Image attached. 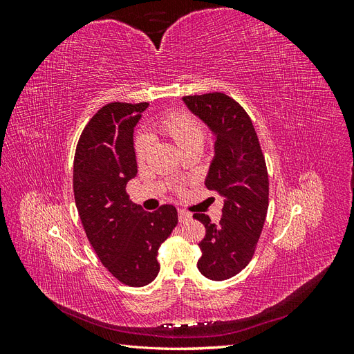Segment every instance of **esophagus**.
I'll list each match as a JSON object with an SVG mask.
<instances>
[{
	"label": "esophagus",
	"mask_w": 354,
	"mask_h": 354,
	"mask_svg": "<svg viewBox=\"0 0 354 354\" xmlns=\"http://www.w3.org/2000/svg\"><path fill=\"white\" fill-rule=\"evenodd\" d=\"M177 212H178V221L180 223H186L187 220H190V212H187L186 209L178 208Z\"/></svg>",
	"instance_id": "esophagus-1"
}]
</instances>
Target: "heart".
<instances>
[{
    "label": "heart",
    "instance_id": "1",
    "mask_svg": "<svg viewBox=\"0 0 354 354\" xmlns=\"http://www.w3.org/2000/svg\"><path fill=\"white\" fill-rule=\"evenodd\" d=\"M153 130L169 137L183 152L192 147H201L205 138V128L199 118L185 109L168 111L158 116L153 122ZM149 149H151V140L145 136L138 137L134 142V153L138 164L145 162Z\"/></svg>",
    "mask_w": 354,
    "mask_h": 354
}]
</instances>
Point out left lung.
<instances>
[{"label":"left lung","instance_id":"left-lung-1","mask_svg":"<svg viewBox=\"0 0 354 354\" xmlns=\"http://www.w3.org/2000/svg\"><path fill=\"white\" fill-rule=\"evenodd\" d=\"M183 100L216 134L205 186L224 199L218 224L205 214H194L205 226L198 269L208 279L226 281L254 257L269 208V174L251 118L236 100L224 93L185 95Z\"/></svg>","mask_w":354,"mask_h":354}]
</instances>
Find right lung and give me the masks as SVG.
<instances>
[{
	"instance_id": "1",
	"label": "right lung",
	"mask_w": 354,
	"mask_h": 354,
	"mask_svg": "<svg viewBox=\"0 0 354 354\" xmlns=\"http://www.w3.org/2000/svg\"><path fill=\"white\" fill-rule=\"evenodd\" d=\"M147 106H103L82 130L73 159V195L85 234L102 264L128 286L158 276V250L178 221L176 207L143 211L125 189L137 174L133 133Z\"/></svg>"
}]
</instances>
